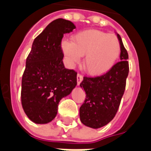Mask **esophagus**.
Listing matches in <instances>:
<instances>
[{"label":"esophagus","instance_id":"obj_1","mask_svg":"<svg viewBox=\"0 0 151 151\" xmlns=\"http://www.w3.org/2000/svg\"><path fill=\"white\" fill-rule=\"evenodd\" d=\"M82 80H83V76L81 75V73H78V75H77V82H78V85H80V83H81Z\"/></svg>","mask_w":151,"mask_h":151}]
</instances>
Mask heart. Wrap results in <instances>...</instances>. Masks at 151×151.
I'll use <instances>...</instances> for the list:
<instances>
[{"label":"heart","mask_w":151,"mask_h":151,"mask_svg":"<svg viewBox=\"0 0 151 151\" xmlns=\"http://www.w3.org/2000/svg\"><path fill=\"white\" fill-rule=\"evenodd\" d=\"M72 42L64 41L62 49L72 63L85 56L83 65L91 75H101L115 64L121 53V44L115 35L91 29L77 33Z\"/></svg>","instance_id":"obj_1"}]
</instances>
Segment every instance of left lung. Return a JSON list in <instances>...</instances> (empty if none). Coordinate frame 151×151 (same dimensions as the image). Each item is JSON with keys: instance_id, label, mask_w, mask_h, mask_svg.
Listing matches in <instances>:
<instances>
[{"instance_id": "obj_1", "label": "left lung", "mask_w": 151, "mask_h": 151, "mask_svg": "<svg viewBox=\"0 0 151 151\" xmlns=\"http://www.w3.org/2000/svg\"><path fill=\"white\" fill-rule=\"evenodd\" d=\"M117 36L121 44V61L102 75L85 76L80 84L86 94L80 107V119L85 126L93 129L106 126L114 118L126 89L129 73L128 53L120 35Z\"/></svg>"}]
</instances>
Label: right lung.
I'll list each match as a JSON object with an SVG mask.
<instances>
[{"instance_id":"1","label":"right lung","mask_w":151,"mask_h":151,"mask_svg":"<svg viewBox=\"0 0 151 151\" xmlns=\"http://www.w3.org/2000/svg\"><path fill=\"white\" fill-rule=\"evenodd\" d=\"M58 18L48 24L33 42L22 80V105L31 121L45 124L55 118L61 98L77 85V72L65 68L61 40L75 29Z\"/></svg>"}]
</instances>
